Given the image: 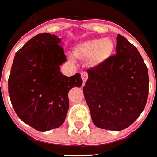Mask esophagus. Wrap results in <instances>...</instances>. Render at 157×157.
Wrapping results in <instances>:
<instances>
[{"label": "esophagus", "instance_id": "obj_1", "mask_svg": "<svg viewBox=\"0 0 157 157\" xmlns=\"http://www.w3.org/2000/svg\"><path fill=\"white\" fill-rule=\"evenodd\" d=\"M81 78H82V79H83V83H85L86 80L88 79V73L86 72H82L81 73Z\"/></svg>", "mask_w": 157, "mask_h": 157}]
</instances>
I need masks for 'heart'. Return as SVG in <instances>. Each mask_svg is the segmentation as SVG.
I'll return each instance as SVG.
<instances>
[{"instance_id":"b5f03b06","label":"heart","mask_w":157,"mask_h":157,"mask_svg":"<svg viewBox=\"0 0 157 157\" xmlns=\"http://www.w3.org/2000/svg\"><path fill=\"white\" fill-rule=\"evenodd\" d=\"M114 43L111 39L96 38L81 42L73 50V55L78 58L92 56L94 63H100L112 56L114 51Z\"/></svg>"}]
</instances>
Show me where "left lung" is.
Masks as SVG:
<instances>
[{
  "instance_id": "8db88e82",
  "label": "left lung",
  "mask_w": 157,
  "mask_h": 157,
  "mask_svg": "<svg viewBox=\"0 0 157 157\" xmlns=\"http://www.w3.org/2000/svg\"><path fill=\"white\" fill-rule=\"evenodd\" d=\"M117 54L87 70L83 88L91 118L102 129L120 131L143 112L149 93L146 65L126 38L117 34Z\"/></svg>"
}]
</instances>
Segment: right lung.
<instances>
[{"label":"right lung","mask_w":157,"mask_h":157,"mask_svg":"<svg viewBox=\"0 0 157 157\" xmlns=\"http://www.w3.org/2000/svg\"><path fill=\"white\" fill-rule=\"evenodd\" d=\"M62 39L49 33L30 39L14 56L8 92L17 115L38 131L63 125L69 108L68 92L83 84L79 73L67 77Z\"/></svg>","instance_id":"right-lung-1"}]
</instances>
